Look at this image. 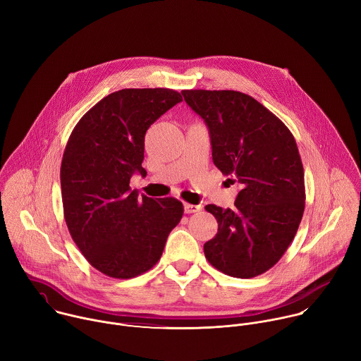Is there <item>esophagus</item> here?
I'll use <instances>...</instances> for the list:
<instances>
[{
	"label": "esophagus",
	"instance_id": "34e87169",
	"mask_svg": "<svg viewBox=\"0 0 361 361\" xmlns=\"http://www.w3.org/2000/svg\"><path fill=\"white\" fill-rule=\"evenodd\" d=\"M201 210V205H195V204H190V202H184V212L187 214H192Z\"/></svg>",
	"mask_w": 361,
	"mask_h": 361
}]
</instances>
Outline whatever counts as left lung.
<instances>
[{
	"mask_svg": "<svg viewBox=\"0 0 361 361\" xmlns=\"http://www.w3.org/2000/svg\"><path fill=\"white\" fill-rule=\"evenodd\" d=\"M210 131L213 161L241 190L234 207L205 205L217 223L204 244L219 271L251 279L270 270L291 244L305 205L304 170L291 131L252 97L233 90H183Z\"/></svg>",
	"mask_w": 361,
	"mask_h": 361,
	"instance_id": "1",
	"label": "left lung"
}]
</instances>
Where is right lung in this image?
<instances>
[{
	"label": "right lung",
	"mask_w": 361,
	"mask_h": 361,
	"mask_svg": "<svg viewBox=\"0 0 361 361\" xmlns=\"http://www.w3.org/2000/svg\"><path fill=\"white\" fill-rule=\"evenodd\" d=\"M183 101L170 88H124L109 94L74 127L61 161L68 231L87 262L113 279H133L157 264L184 207L173 197L138 198L130 178L147 171L149 126Z\"/></svg>",
	"instance_id": "right-lung-1"
}]
</instances>
